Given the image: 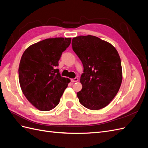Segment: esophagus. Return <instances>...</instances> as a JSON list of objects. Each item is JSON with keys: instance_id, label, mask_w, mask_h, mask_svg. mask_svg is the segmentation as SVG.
Returning a JSON list of instances; mask_svg holds the SVG:
<instances>
[{"instance_id": "obj_1", "label": "esophagus", "mask_w": 148, "mask_h": 148, "mask_svg": "<svg viewBox=\"0 0 148 148\" xmlns=\"http://www.w3.org/2000/svg\"><path fill=\"white\" fill-rule=\"evenodd\" d=\"M71 82H77L78 81V78H75L71 79Z\"/></svg>"}]
</instances>
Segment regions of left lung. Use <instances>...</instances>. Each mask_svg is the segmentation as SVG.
Listing matches in <instances>:
<instances>
[{"label": "left lung", "instance_id": "1", "mask_svg": "<svg viewBox=\"0 0 148 148\" xmlns=\"http://www.w3.org/2000/svg\"><path fill=\"white\" fill-rule=\"evenodd\" d=\"M71 45L84 67L80 78L82 89L77 94L80 104L93 110L104 108L117 95L122 82L117 51L110 43L91 35L73 38Z\"/></svg>", "mask_w": 148, "mask_h": 148}]
</instances>
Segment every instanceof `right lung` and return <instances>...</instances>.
<instances>
[{"label": "right lung", "mask_w": 148, "mask_h": 148, "mask_svg": "<svg viewBox=\"0 0 148 148\" xmlns=\"http://www.w3.org/2000/svg\"><path fill=\"white\" fill-rule=\"evenodd\" d=\"M71 39H46L29 46L21 56L18 69L20 87L26 99L39 110L55 108L70 82L69 78L61 77L56 67Z\"/></svg>", "instance_id": "right-lung-1"}]
</instances>
